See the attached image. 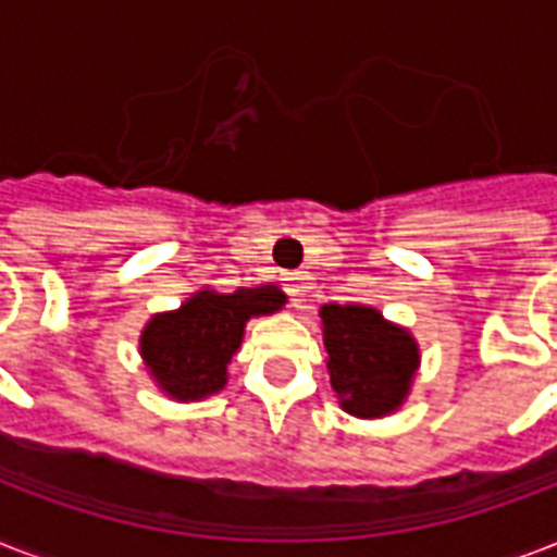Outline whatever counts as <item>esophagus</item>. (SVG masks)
Listing matches in <instances>:
<instances>
[{
	"mask_svg": "<svg viewBox=\"0 0 557 557\" xmlns=\"http://www.w3.org/2000/svg\"><path fill=\"white\" fill-rule=\"evenodd\" d=\"M306 288H309V277H306L304 271H297V274H292V277H288L286 292H288V300H292V306L304 304Z\"/></svg>",
	"mask_w": 557,
	"mask_h": 557,
	"instance_id": "esophagus-1",
	"label": "esophagus"
}]
</instances>
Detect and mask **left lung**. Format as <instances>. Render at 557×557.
Listing matches in <instances>:
<instances>
[{
  "label": "left lung",
  "instance_id": "left-lung-1",
  "mask_svg": "<svg viewBox=\"0 0 557 557\" xmlns=\"http://www.w3.org/2000/svg\"><path fill=\"white\" fill-rule=\"evenodd\" d=\"M321 330L338 405L358 419L396 413L422 364L410 330L364 304L321 306Z\"/></svg>",
  "mask_w": 557,
  "mask_h": 557
}]
</instances>
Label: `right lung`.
<instances>
[{
  "mask_svg": "<svg viewBox=\"0 0 557 557\" xmlns=\"http://www.w3.org/2000/svg\"><path fill=\"white\" fill-rule=\"evenodd\" d=\"M286 306L277 286L236 288L231 295L199 288L173 312H156L144 323L138 352L164 396L201 401L227 384V364L243 347L245 323Z\"/></svg>",
  "mask_w": 557,
  "mask_h": 557,
  "instance_id": "obj_1",
  "label": "right lung"
}]
</instances>
